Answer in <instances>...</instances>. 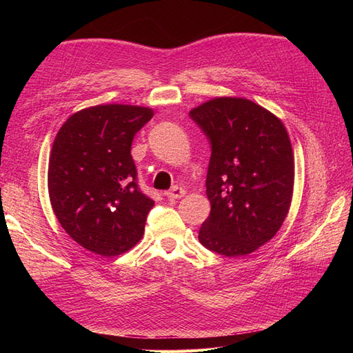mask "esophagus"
<instances>
[{
    "label": "esophagus",
    "mask_w": 353,
    "mask_h": 353,
    "mask_svg": "<svg viewBox=\"0 0 353 353\" xmlns=\"http://www.w3.org/2000/svg\"><path fill=\"white\" fill-rule=\"evenodd\" d=\"M184 194H185V190H184L183 187H178V185L172 187V188H170V190L168 191V193H166V196H168L169 200H178V199H181V197H184Z\"/></svg>",
    "instance_id": "34e87169"
}]
</instances>
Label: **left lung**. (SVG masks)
Masks as SVG:
<instances>
[{"instance_id": "8db88e82", "label": "left lung", "mask_w": 353, "mask_h": 353, "mask_svg": "<svg viewBox=\"0 0 353 353\" xmlns=\"http://www.w3.org/2000/svg\"><path fill=\"white\" fill-rule=\"evenodd\" d=\"M190 117L210 144L212 208L199 241L228 258L249 254L275 236L290 208L294 162L285 128L245 99L210 100Z\"/></svg>"}]
</instances>
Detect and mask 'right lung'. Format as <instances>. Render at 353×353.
<instances>
[{
    "label": "right lung",
    "mask_w": 353,
    "mask_h": 353,
    "mask_svg": "<svg viewBox=\"0 0 353 353\" xmlns=\"http://www.w3.org/2000/svg\"><path fill=\"white\" fill-rule=\"evenodd\" d=\"M153 117L138 105H94L72 114L52 144V210L82 248L117 256L141 240L154 200L138 185L134 137Z\"/></svg>",
    "instance_id": "right-lung-1"
}]
</instances>
